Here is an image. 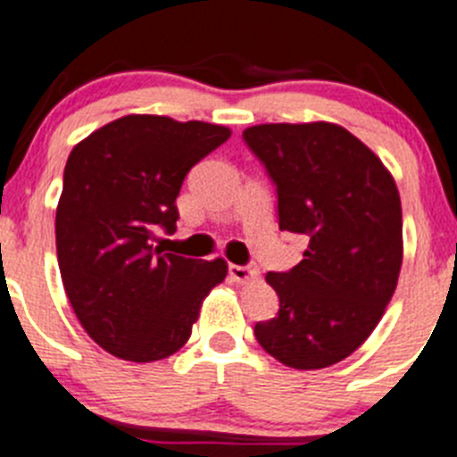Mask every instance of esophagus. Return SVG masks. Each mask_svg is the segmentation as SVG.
<instances>
[{
    "label": "esophagus",
    "instance_id": "1",
    "mask_svg": "<svg viewBox=\"0 0 457 457\" xmlns=\"http://www.w3.org/2000/svg\"><path fill=\"white\" fill-rule=\"evenodd\" d=\"M229 277L238 284H248V281H254L259 277L257 266H237V263H229Z\"/></svg>",
    "mask_w": 457,
    "mask_h": 457
}]
</instances>
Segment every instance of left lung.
Returning <instances> with one entry per match:
<instances>
[{
  "instance_id": "left-lung-1",
  "label": "left lung",
  "mask_w": 457,
  "mask_h": 457,
  "mask_svg": "<svg viewBox=\"0 0 457 457\" xmlns=\"http://www.w3.org/2000/svg\"><path fill=\"white\" fill-rule=\"evenodd\" d=\"M243 139L275 182L279 229L306 241L297 266L266 275L279 313L254 336L288 368H329L368 340L392 300L403 259L399 191L338 123H262Z\"/></svg>"
}]
</instances>
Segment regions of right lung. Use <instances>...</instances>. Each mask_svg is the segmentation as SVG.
<instances>
[{
    "label": "right lung",
    "mask_w": 457,
    "mask_h": 457,
    "mask_svg": "<svg viewBox=\"0 0 457 457\" xmlns=\"http://www.w3.org/2000/svg\"><path fill=\"white\" fill-rule=\"evenodd\" d=\"M229 135L216 123L128 114L70 153L55 209L58 266L79 322L112 356L151 363L176 353L228 275L223 259L162 253L153 238L176 232L187 173Z\"/></svg>",
    "instance_id": "1"
}]
</instances>
